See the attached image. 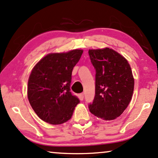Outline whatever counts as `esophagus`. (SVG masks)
Segmentation results:
<instances>
[{
	"instance_id": "obj_1",
	"label": "esophagus",
	"mask_w": 158,
	"mask_h": 158,
	"mask_svg": "<svg viewBox=\"0 0 158 158\" xmlns=\"http://www.w3.org/2000/svg\"><path fill=\"white\" fill-rule=\"evenodd\" d=\"M78 96H79V98L80 99V101H83V99H84V93L79 94V95H78Z\"/></svg>"
}]
</instances>
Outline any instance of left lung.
<instances>
[{"mask_svg":"<svg viewBox=\"0 0 158 158\" xmlns=\"http://www.w3.org/2000/svg\"><path fill=\"white\" fill-rule=\"evenodd\" d=\"M89 56L95 69V95L89 111L98 118L112 120L127 107L134 89V79L128 62L109 49H89Z\"/></svg>","mask_w":158,"mask_h":158,"instance_id":"obj_1","label":"left lung"}]
</instances>
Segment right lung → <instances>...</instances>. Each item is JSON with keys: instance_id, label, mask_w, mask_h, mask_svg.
<instances>
[{"instance_id": "add662e5", "label": "right lung", "mask_w": 158, "mask_h": 158, "mask_svg": "<svg viewBox=\"0 0 158 158\" xmlns=\"http://www.w3.org/2000/svg\"><path fill=\"white\" fill-rule=\"evenodd\" d=\"M82 53L81 49H73L48 54L32 70L27 98L35 114L46 123L60 125L72 117L79 100L70 91L71 74Z\"/></svg>"}]
</instances>
